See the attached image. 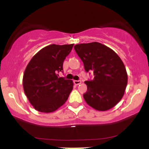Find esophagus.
I'll return each mask as SVG.
<instances>
[{
  "instance_id": "34e87169",
  "label": "esophagus",
  "mask_w": 149,
  "mask_h": 149,
  "mask_svg": "<svg viewBox=\"0 0 149 149\" xmlns=\"http://www.w3.org/2000/svg\"><path fill=\"white\" fill-rule=\"evenodd\" d=\"M73 83L76 84V85H79V84H80L81 83V80H78V81L75 80L74 81H73Z\"/></svg>"
}]
</instances>
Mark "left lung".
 <instances>
[{
	"label": "left lung",
	"instance_id": "8db88e82",
	"mask_svg": "<svg viewBox=\"0 0 149 149\" xmlns=\"http://www.w3.org/2000/svg\"><path fill=\"white\" fill-rule=\"evenodd\" d=\"M74 49L86 71L94 73V79L85 81L86 102L99 111L115 107L123 98L127 84V72L120 58L112 49L97 42L76 45Z\"/></svg>",
	"mask_w": 149,
	"mask_h": 149
}]
</instances>
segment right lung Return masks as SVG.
Listing matches in <instances>:
<instances>
[{
  "label": "right lung",
  "mask_w": 149,
  "mask_h": 149,
  "mask_svg": "<svg viewBox=\"0 0 149 149\" xmlns=\"http://www.w3.org/2000/svg\"><path fill=\"white\" fill-rule=\"evenodd\" d=\"M73 44L49 45L34 55L25 69L23 87L29 101L41 112H52L67 101L73 87L72 80L58 77Z\"/></svg>",
  "instance_id": "right-lung-1"
}]
</instances>
